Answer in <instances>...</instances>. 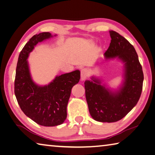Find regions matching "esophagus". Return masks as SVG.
Here are the masks:
<instances>
[{
  "instance_id": "esophagus-1",
  "label": "esophagus",
  "mask_w": 155,
  "mask_h": 155,
  "mask_svg": "<svg viewBox=\"0 0 155 155\" xmlns=\"http://www.w3.org/2000/svg\"><path fill=\"white\" fill-rule=\"evenodd\" d=\"M88 76H89V72H88V70H87V69L83 68L81 70V80L82 81L85 80L86 78L88 77Z\"/></svg>"
}]
</instances>
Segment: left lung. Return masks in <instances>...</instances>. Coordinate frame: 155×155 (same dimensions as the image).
<instances>
[{
    "mask_svg": "<svg viewBox=\"0 0 155 155\" xmlns=\"http://www.w3.org/2000/svg\"><path fill=\"white\" fill-rule=\"evenodd\" d=\"M111 41L104 53L106 59L118 57L125 63V81L117 92H112L93 77L85 81V96L94 119L112 123L122 119L137 104L142 94L144 74L134 46L115 31H110Z\"/></svg>",
    "mask_w": 155,
    "mask_h": 155,
    "instance_id": "obj_1",
    "label": "left lung"
}]
</instances>
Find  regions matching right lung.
<instances>
[{
	"label": "right lung",
	"mask_w": 155,
	"mask_h": 155,
	"mask_svg": "<svg viewBox=\"0 0 155 155\" xmlns=\"http://www.w3.org/2000/svg\"><path fill=\"white\" fill-rule=\"evenodd\" d=\"M49 32L34 35L19 53L17 64L14 91L24 113L37 124L45 127L62 124L67 117V105L72 87L80 80L75 70L56 77L48 85L38 86L30 77L27 59L38 42L51 37Z\"/></svg>",
	"instance_id": "add662e5"
}]
</instances>
